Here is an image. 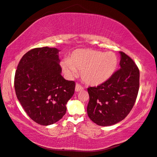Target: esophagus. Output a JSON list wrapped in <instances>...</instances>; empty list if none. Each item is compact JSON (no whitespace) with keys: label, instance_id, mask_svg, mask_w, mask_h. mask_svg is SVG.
<instances>
[{"label":"esophagus","instance_id":"esophagus-1","mask_svg":"<svg viewBox=\"0 0 157 157\" xmlns=\"http://www.w3.org/2000/svg\"><path fill=\"white\" fill-rule=\"evenodd\" d=\"M83 90V87H82L81 85H79L78 83L76 84V86H75V92H78Z\"/></svg>","mask_w":157,"mask_h":157}]
</instances>
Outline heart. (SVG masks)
Here are the masks:
<instances>
[{"mask_svg":"<svg viewBox=\"0 0 157 157\" xmlns=\"http://www.w3.org/2000/svg\"><path fill=\"white\" fill-rule=\"evenodd\" d=\"M118 63V57L114 52L78 49L71 52L67 60L61 61L60 66L68 77L76 76L77 70L81 71L82 80L85 83L98 86L113 76Z\"/></svg>","mask_w":157,"mask_h":157,"instance_id":"obj_1","label":"heart"}]
</instances>
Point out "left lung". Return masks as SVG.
I'll list each match as a JSON object with an SVG mask.
<instances>
[{
  "label": "left lung",
  "instance_id": "1",
  "mask_svg": "<svg viewBox=\"0 0 157 157\" xmlns=\"http://www.w3.org/2000/svg\"><path fill=\"white\" fill-rule=\"evenodd\" d=\"M120 69L105 83L87 88V115L101 126L121 121L130 113L139 88V70L133 60L122 52Z\"/></svg>",
  "mask_w": 157,
  "mask_h": 157
}]
</instances>
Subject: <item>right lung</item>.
<instances>
[{
  "label": "right lung",
  "mask_w": 157,
  "mask_h": 157,
  "mask_svg": "<svg viewBox=\"0 0 157 157\" xmlns=\"http://www.w3.org/2000/svg\"><path fill=\"white\" fill-rule=\"evenodd\" d=\"M59 52L48 47L32 49L22 57L15 73L18 100L27 115L42 125L62 119L74 93L75 83L61 76Z\"/></svg>",
  "instance_id": "obj_1"
}]
</instances>
